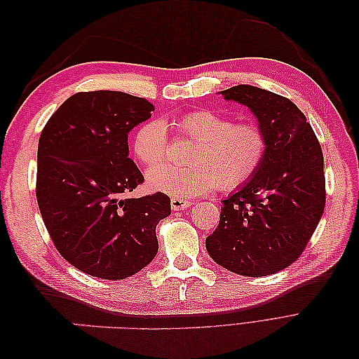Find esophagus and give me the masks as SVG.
Wrapping results in <instances>:
<instances>
[{
	"label": "esophagus",
	"mask_w": 359,
	"mask_h": 359,
	"mask_svg": "<svg viewBox=\"0 0 359 359\" xmlns=\"http://www.w3.org/2000/svg\"><path fill=\"white\" fill-rule=\"evenodd\" d=\"M190 203H191V202H190L189 199H184V198H172V199H170V208H172L173 211H181V210H186Z\"/></svg>",
	"instance_id": "esophagus-1"
}]
</instances>
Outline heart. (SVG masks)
<instances>
[{
  "instance_id": "1",
  "label": "heart",
  "mask_w": 359,
  "mask_h": 359,
  "mask_svg": "<svg viewBox=\"0 0 359 359\" xmlns=\"http://www.w3.org/2000/svg\"><path fill=\"white\" fill-rule=\"evenodd\" d=\"M182 139L193 140L190 166H160L148 172V184L173 198H191L220 190L243 187L262 168L269 140L256 123H233L211 109H198L166 123ZM135 157L145 166H157L168 153L166 127L157 119L140 124L132 142Z\"/></svg>"
}]
</instances>
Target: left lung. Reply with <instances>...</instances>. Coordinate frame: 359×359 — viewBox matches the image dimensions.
Here are the masks:
<instances>
[{"instance_id":"1","label":"left lung","mask_w":359,"mask_h":359,"mask_svg":"<svg viewBox=\"0 0 359 359\" xmlns=\"http://www.w3.org/2000/svg\"><path fill=\"white\" fill-rule=\"evenodd\" d=\"M222 95L250 107L269 148L256 175L223 201L206 250L235 274L269 276L302 255L323 214L322 148L306 115L287 97L252 85L232 86Z\"/></svg>"}]
</instances>
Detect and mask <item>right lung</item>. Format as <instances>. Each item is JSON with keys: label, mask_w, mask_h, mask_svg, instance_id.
I'll return each mask as SVG.
<instances>
[{"label": "right lung", "mask_w": 359, "mask_h": 359, "mask_svg": "<svg viewBox=\"0 0 359 359\" xmlns=\"http://www.w3.org/2000/svg\"><path fill=\"white\" fill-rule=\"evenodd\" d=\"M154 106L119 91L76 93L43 127L36 196L60 255L93 277L121 280L157 255L156 226L170 199L153 193L127 199L144 182L128 158V132Z\"/></svg>", "instance_id": "add662e5"}]
</instances>
